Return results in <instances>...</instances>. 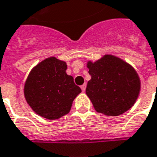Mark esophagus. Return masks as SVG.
Returning a JSON list of instances; mask_svg holds the SVG:
<instances>
[{
	"label": "esophagus",
	"mask_w": 157,
	"mask_h": 157,
	"mask_svg": "<svg viewBox=\"0 0 157 157\" xmlns=\"http://www.w3.org/2000/svg\"><path fill=\"white\" fill-rule=\"evenodd\" d=\"M86 83H84L82 86H81V88H82V92H85V90H86Z\"/></svg>",
	"instance_id": "esophagus-1"
}]
</instances>
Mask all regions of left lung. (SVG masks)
<instances>
[{
    "label": "left lung",
    "mask_w": 157,
    "mask_h": 157,
    "mask_svg": "<svg viewBox=\"0 0 157 157\" xmlns=\"http://www.w3.org/2000/svg\"><path fill=\"white\" fill-rule=\"evenodd\" d=\"M86 67L91 80L86 94L98 113L109 117L123 114L132 108L141 89L140 78L130 63L117 56L105 54Z\"/></svg>",
    "instance_id": "obj_1"
}]
</instances>
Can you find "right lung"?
<instances>
[{
	"mask_svg": "<svg viewBox=\"0 0 157 157\" xmlns=\"http://www.w3.org/2000/svg\"><path fill=\"white\" fill-rule=\"evenodd\" d=\"M66 70L64 61L49 57L29 73L24 86L25 100L40 117L56 120L67 115L74 99L82 92Z\"/></svg>",
	"mask_w": 157,
	"mask_h": 157,
	"instance_id": "1",
	"label": "right lung"
}]
</instances>
